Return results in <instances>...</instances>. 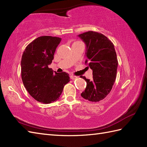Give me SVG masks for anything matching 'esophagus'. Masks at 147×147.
<instances>
[{
  "mask_svg": "<svg viewBox=\"0 0 147 147\" xmlns=\"http://www.w3.org/2000/svg\"><path fill=\"white\" fill-rule=\"evenodd\" d=\"M70 78H71V80H76V79L78 78V77H77V76H73V75H71V76H70Z\"/></svg>",
  "mask_w": 147,
  "mask_h": 147,
  "instance_id": "esophagus-1",
  "label": "esophagus"
}]
</instances>
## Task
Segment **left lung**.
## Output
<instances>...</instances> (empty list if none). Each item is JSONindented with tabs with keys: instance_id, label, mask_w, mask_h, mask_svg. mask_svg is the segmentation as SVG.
<instances>
[{
	"instance_id": "left-lung-1",
	"label": "left lung",
	"mask_w": 147,
	"mask_h": 147,
	"mask_svg": "<svg viewBox=\"0 0 147 147\" xmlns=\"http://www.w3.org/2000/svg\"><path fill=\"white\" fill-rule=\"evenodd\" d=\"M78 36L86 45L85 55L93 71V80L81 76L86 82L82 97L91 102H98L105 98L112 88L116 78L118 62L114 44L102 33L92 31Z\"/></svg>"
}]
</instances>
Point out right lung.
Wrapping results in <instances>:
<instances>
[{"instance_id": "obj_1", "label": "right lung", "mask_w": 147, "mask_h": 147, "mask_svg": "<svg viewBox=\"0 0 147 147\" xmlns=\"http://www.w3.org/2000/svg\"><path fill=\"white\" fill-rule=\"evenodd\" d=\"M61 41L59 37L40 36L26 47L22 55L21 69L24 86L33 98L43 104L59 99L64 85L70 81L65 72L59 73L49 67Z\"/></svg>"}]
</instances>
